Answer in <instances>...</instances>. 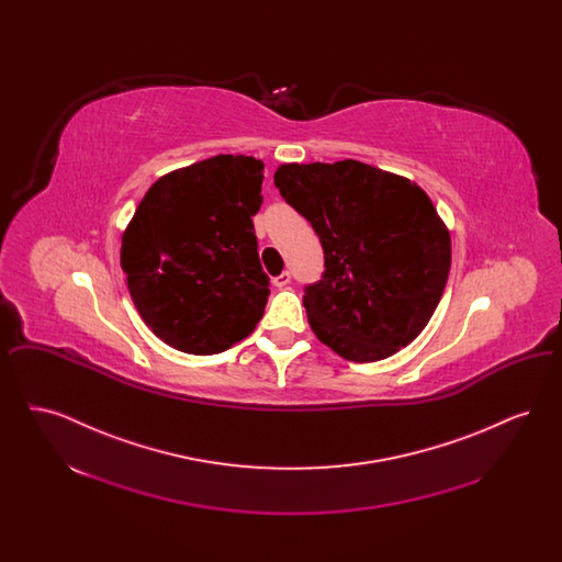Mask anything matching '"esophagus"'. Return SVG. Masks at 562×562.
<instances>
[{"label":"esophagus","instance_id":"esophagus-1","mask_svg":"<svg viewBox=\"0 0 562 562\" xmlns=\"http://www.w3.org/2000/svg\"><path fill=\"white\" fill-rule=\"evenodd\" d=\"M291 280H293L291 271H282L280 276H276V278H273V286H278V289H284V286H289V284H291Z\"/></svg>","mask_w":562,"mask_h":562}]
</instances>
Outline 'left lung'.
Masks as SVG:
<instances>
[{"mask_svg":"<svg viewBox=\"0 0 562 562\" xmlns=\"http://www.w3.org/2000/svg\"><path fill=\"white\" fill-rule=\"evenodd\" d=\"M273 183L321 238L324 273L303 294L316 337L351 362L406 348L451 269V236L428 193L356 160L282 164Z\"/></svg>","mask_w":562,"mask_h":562,"instance_id":"8db88e82","label":"left lung"}]
</instances>
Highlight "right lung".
I'll use <instances>...</instances> for the list:
<instances>
[{"instance_id": "right-lung-1", "label": "right lung", "mask_w": 562, "mask_h": 562, "mask_svg": "<svg viewBox=\"0 0 562 562\" xmlns=\"http://www.w3.org/2000/svg\"><path fill=\"white\" fill-rule=\"evenodd\" d=\"M263 161L214 156L158 179L122 236L120 261L145 324L170 348L211 356L248 337L268 303L252 216Z\"/></svg>"}]
</instances>
